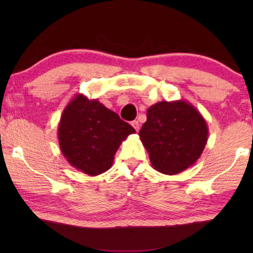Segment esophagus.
<instances>
[{
	"label": "esophagus",
	"instance_id": "obj_1",
	"mask_svg": "<svg viewBox=\"0 0 253 253\" xmlns=\"http://www.w3.org/2000/svg\"><path fill=\"white\" fill-rule=\"evenodd\" d=\"M131 126L134 127V130H136V131H139L140 124H139V122H138V121H132V122H131Z\"/></svg>",
	"mask_w": 253,
	"mask_h": 253
}]
</instances>
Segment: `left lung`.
<instances>
[{
    "mask_svg": "<svg viewBox=\"0 0 253 253\" xmlns=\"http://www.w3.org/2000/svg\"><path fill=\"white\" fill-rule=\"evenodd\" d=\"M203 116L184 101H161L147 110L139 131L152 166L164 174H178L195 164L207 141Z\"/></svg>",
    "mask_w": 253,
    "mask_h": 253,
    "instance_id": "1",
    "label": "left lung"
}]
</instances>
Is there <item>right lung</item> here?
<instances>
[{
    "label": "right lung",
    "mask_w": 253,
    "mask_h": 253,
    "mask_svg": "<svg viewBox=\"0 0 253 253\" xmlns=\"http://www.w3.org/2000/svg\"><path fill=\"white\" fill-rule=\"evenodd\" d=\"M133 132V127L113 110L78 95L62 114L58 141L70 165L94 176L108 170L120 144Z\"/></svg>",
    "instance_id": "1"
}]
</instances>
